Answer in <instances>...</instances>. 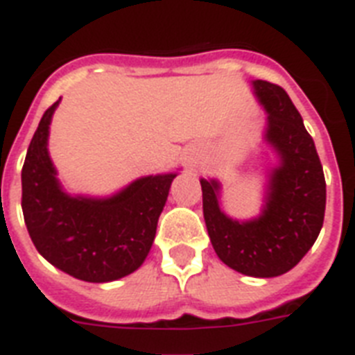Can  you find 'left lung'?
<instances>
[{
	"mask_svg": "<svg viewBox=\"0 0 355 355\" xmlns=\"http://www.w3.org/2000/svg\"><path fill=\"white\" fill-rule=\"evenodd\" d=\"M265 108V145L277 163L266 172L259 216L234 219L221 207V183L201 178L203 216L218 257L252 277H276L292 270L312 248L324 219L327 183L314 139L285 90L252 81Z\"/></svg>",
	"mask_w": 355,
	"mask_h": 355,
	"instance_id": "obj_1",
	"label": "left lung"
}]
</instances>
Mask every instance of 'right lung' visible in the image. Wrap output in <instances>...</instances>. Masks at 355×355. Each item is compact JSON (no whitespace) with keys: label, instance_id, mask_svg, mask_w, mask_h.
Instances as JSON below:
<instances>
[{"label":"right lung","instance_id":"add662e5","mask_svg":"<svg viewBox=\"0 0 355 355\" xmlns=\"http://www.w3.org/2000/svg\"><path fill=\"white\" fill-rule=\"evenodd\" d=\"M58 99L43 114L21 171V209L34 247L76 279L108 283L143 265L178 172L143 175L105 198L69 194L49 154Z\"/></svg>","mask_w":355,"mask_h":355}]
</instances>
